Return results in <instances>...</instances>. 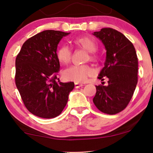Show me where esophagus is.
Here are the masks:
<instances>
[{
    "label": "esophagus",
    "instance_id": "34e87169",
    "mask_svg": "<svg viewBox=\"0 0 153 153\" xmlns=\"http://www.w3.org/2000/svg\"><path fill=\"white\" fill-rule=\"evenodd\" d=\"M83 84H81V83H74V87L75 88H80L81 86H83Z\"/></svg>",
    "mask_w": 153,
    "mask_h": 153
}]
</instances>
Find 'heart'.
I'll return each instance as SVG.
<instances>
[{
    "instance_id": "obj_1",
    "label": "heart",
    "mask_w": 153,
    "mask_h": 153,
    "mask_svg": "<svg viewBox=\"0 0 153 153\" xmlns=\"http://www.w3.org/2000/svg\"><path fill=\"white\" fill-rule=\"evenodd\" d=\"M72 42L76 47L84 49L88 52L87 60L93 62H97L100 56L96 53L97 45L95 40L88 36H81L73 39ZM58 60L64 65L70 62L72 57V52L67 46H62L58 49L56 53ZM94 74V71L88 65H76L67 69L62 73V76L65 81H74L75 83L85 82L88 77Z\"/></svg>"
}]
</instances>
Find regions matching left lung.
<instances>
[{
    "label": "left lung",
    "mask_w": 153,
    "mask_h": 153,
    "mask_svg": "<svg viewBox=\"0 0 153 153\" xmlns=\"http://www.w3.org/2000/svg\"><path fill=\"white\" fill-rule=\"evenodd\" d=\"M93 35L106 50L104 67L98 76L108 85L96 86L93 101L104 114L114 115L124 110L132 97L138 82V58L133 44L123 33L111 28H104Z\"/></svg>",
    "instance_id": "8db88e82"
}]
</instances>
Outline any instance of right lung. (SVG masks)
<instances>
[{
  "mask_svg": "<svg viewBox=\"0 0 153 153\" xmlns=\"http://www.w3.org/2000/svg\"><path fill=\"white\" fill-rule=\"evenodd\" d=\"M70 34L47 30L30 37L22 45L15 60V83L27 109L35 116L53 118L61 114L74 82L57 81L60 62L58 43Z\"/></svg>",
  "mask_w": 153,
  "mask_h": 153,
  "instance_id": "add662e5",
  "label": "right lung"
}]
</instances>
